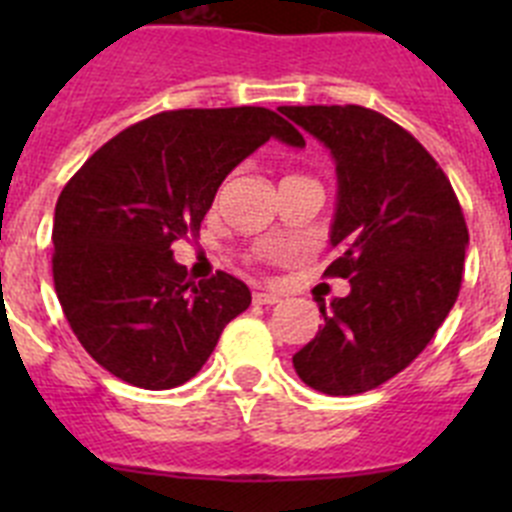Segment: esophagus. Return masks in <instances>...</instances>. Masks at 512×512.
<instances>
[{
	"label": "esophagus",
	"instance_id": "34e87169",
	"mask_svg": "<svg viewBox=\"0 0 512 512\" xmlns=\"http://www.w3.org/2000/svg\"><path fill=\"white\" fill-rule=\"evenodd\" d=\"M277 302H282L277 295H269V292H253V305L271 307V305H277Z\"/></svg>",
	"mask_w": 512,
	"mask_h": 512
}]
</instances>
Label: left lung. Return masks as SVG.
<instances>
[{"instance_id": "1", "label": "left lung", "mask_w": 512, "mask_h": 512, "mask_svg": "<svg viewBox=\"0 0 512 512\" xmlns=\"http://www.w3.org/2000/svg\"><path fill=\"white\" fill-rule=\"evenodd\" d=\"M336 158V259L325 277L351 282L295 372L325 395H361L413 364L454 307L469 230L436 158L390 117L359 104L279 107Z\"/></svg>"}]
</instances>
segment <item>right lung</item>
<instances>
[{
	"mask_svg": "<svg viewBox=\"0 0 512 512\" xmlns=\"http://www.w3.org/2000/svg\"><path fill=\"white\" fill-rule=\"evenodd\" d=\"M269 138L305 146L266 107L169 110L107 140L63 187L53 284L74 336L122 382L171 390L251 305L241 279L192 282L171 243L197 238L225 176Z\"/></svg>",
	"mask_w": 512,
	"mask_h": 512,
	"instance_id": "obj_1",
	"label": "right lung"
}]
</instances>
